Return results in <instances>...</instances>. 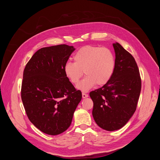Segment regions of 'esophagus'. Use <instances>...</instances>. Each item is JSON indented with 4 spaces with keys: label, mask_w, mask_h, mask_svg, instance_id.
Here are the masks:
<instances>
[{
    "label": "esophagus",
    "mask_w": 160,
    "mask_h": 160,
    "mask_svg": "<svg viewBox=\"0 0 160 160\" xmlns=\"http://www.w3.org/2000/svg\"><path fill=\"white\" fill-rule=\"evenodd\" d=\"M88 97V94L84 93V92H82V98H86Z\"/></svg>",
    "instance_id": "34e87169"
}]
</instances>
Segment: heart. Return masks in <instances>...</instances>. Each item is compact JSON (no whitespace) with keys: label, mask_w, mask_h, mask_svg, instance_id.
Segmentation results:
<instances>
[{"label":"heart","mask_w":160,"mask_h":160,"mask_svg":"<svg viewBox=\"0 0 160 160\" xmlns=\"http://www.w3.org/2000/svg\"><path fill=\"white\" fill-rule=\"evenodd\" d=\"M73 59L74 62L65 64L64 72L73 84L78 82L84 72L86 76L77 85L82 91L90 90L96 83L99 86L106 84L115 72V56L107 48L85 45L77 51Z\"/></svg>","instance_id":"b5f03b06"}]
</instances>
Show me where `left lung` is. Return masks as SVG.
Listing matches in <instances>:
<instances>
[{"instance_id":"1","label":"left lung","mask_w":160,"mask_h":160,"mask_svg":"<svg viewBox=\"0 0 160 160\" xmlns=\"http://www.w3.org/2000/svg\"><path fill=\"white\" fill-rule=\"evenodd\" d=\"M115 68L111 80L90 92L94 102L92 116L99 127L108 131L122 128L132 117L141 90L139 70L134 58L122 45L112 44Z\"/></svg>"}]
</instances>
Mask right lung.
<instances>
[{
	"mask_svg": "<svg viewBox=\"0 0 160 160\" xmlns=\"http://www.w3.org/2000/svg\"><path fill=\"white\" fill-rule=\"evenodd\" d=\"M75 49L66 44L41 48L25 68L22 104L30 121L48 135H58L69 128L82 98L64 72Z\"/></svg>",
	"mask_w": 160,
	"mask_h": 160,
	"instance_id": "add662e5",
	"label": "right lung"
}]
</instances>
